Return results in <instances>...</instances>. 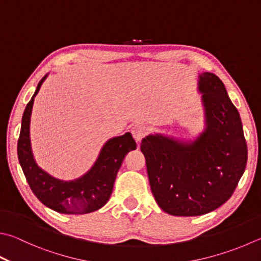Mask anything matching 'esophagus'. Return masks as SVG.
<instances>
[{
  "label": "esophagus",
  "instance_id": "obj_1",
  "mask_svg": "<svg viewBox=\"0 0 261 261\" xmlns=\"http://www.w3.org/2000/svg\"><path fill=\"white\" fill-rule=\"evenodd\" d=\"M132 134H133V137L135 139V141L139 143V142H141V140L147 134V127L144 125H141V124L133 126Z\"/></svg>",
  "mask_w": 261,
  "mask_h": 261
}]
</instances>
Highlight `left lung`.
<instances>
[{"label":"left lung","instance_id":"obj_1","mask_svg":"<svg viewBox=\"0 0 261 261\" xmlns=\"http://www.w3.org/2000/svg\"><path fill=\"white\" fill-rule=\"evenodd\" d=\"M205 128L194 141L161 134L141 143L150 188L165 213L181 217L208 214L237 189L248 160L242 121L224 83L211 72L199 75Z\"/></svg>","mask_w":261,"mask_h":261}]
</instances>
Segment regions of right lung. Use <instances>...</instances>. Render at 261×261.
<instances>
[{
  "mask_svg": "<svg viewBox=\"0 0 261 261\" xmlns=\"http://www.w3.org/2000/svg\"><path fill=\"white\" fill-rule=\"evenodd\" d=\"M47 75L39 81L36 91L23 111L18 140V159L33 193L41 202L57 213L82 215L102 208L114 189L125 155L136 149L130 133L112 137L103 145L92 168L75 180H60L37 166L31 144V116L34 99Z\"/></svg>",
  "mask_w": 261,
  "mask_h": 261,
  "instance_id": "obj_1",
  "label": "right lung"
}]
</instances>
